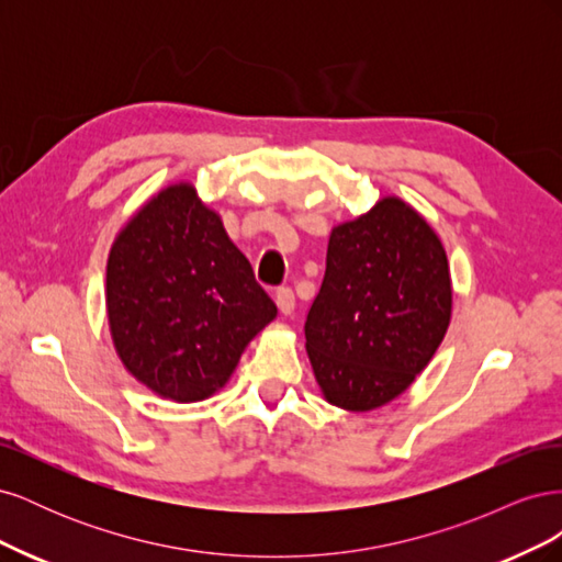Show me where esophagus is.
Instances as JSON below:
<instances>
[{
    "mask_svg": "<svg viewBox=\"0 0 562 562\" xmlns=\"http://www.w3.org/2000/svg\"><path fill=\"white\" fill-rule=\"evenodd\" d=\"M277 304H279V312L283 316H291L295 310V295L291 288H279L277 291Z\"/></svg>",
    "mask_w": 562,
    "mask_h": 562,
    "instance_id": "obj_1",
    "label": "esophagus"
}]
</instances>
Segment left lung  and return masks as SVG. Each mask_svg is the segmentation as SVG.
Returning a JSON list of instances; mask_svg holds the SVG:
<instances>
[{
    "label": "left lung",
    "instance_id": "8db88e82",
    "mask_svg": "<svg viewBox=\"0 0 562 562\" xmlns=\"http://www.w3.org/2000/svg\"><path fill=\"white\" fill-rule=\"evenodd\" d=\"M450 314L443 244L405 201L386 196L337 225L304 323L323 396L353 413L394 401L443 342Z\"/></svg>",
    "mask_w": 562,
    "mask_h": 562
}]
</instances>
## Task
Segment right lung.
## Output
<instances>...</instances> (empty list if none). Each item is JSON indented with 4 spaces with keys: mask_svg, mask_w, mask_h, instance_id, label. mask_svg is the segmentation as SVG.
Returning <instances> with one entry per match:
<instances>
[{
    "mask_svg": "<svg viewBox=\"0 0 562 562\" xmlns=\"http://www.w3.org/2000/svg\"><path fill=\"white\" fill-rule=\"evenodd\" d=\"M274 316L277 304L246 255L192 184H171L149 199L110 250L116 353L161 398L194 403L215 394Z\"/></svg>",
    "mask_w": 562,
    "mask_h": 562,
    "instance_id": "right-lung-1",
    "label": "right lung"
}]
</instances>
